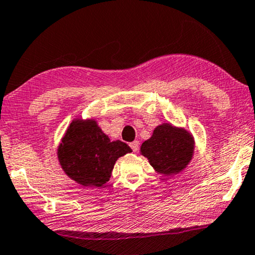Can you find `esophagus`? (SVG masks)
Returning a JSON list of instances; mask_svg holds the SVG:
<instances>
[{"label": "esophagus", "instance_id": "esophagus-1", "mask_svg": "<svg viewBox=\"0 0 255 255\" xmlns=\"http://www.w3.org/2000/svg\"><path fill=\"white\" fill-rule=\"evenodd\" d=\"M138 141H133V142L129 143V147L131 148V150L133 151H137L138 150Z\"/></svg>", "mask_w": 255, "mask_h": 255}]
</instances>
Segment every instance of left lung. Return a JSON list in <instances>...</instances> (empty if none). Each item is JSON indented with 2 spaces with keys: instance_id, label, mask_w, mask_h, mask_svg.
Returning a JSON list of instances; mask_svg holds the SVG:
<instances>
[{
  "instance_id": "1",
  "label": "left lung",
  "mask_w": 255,
  "mask_h": 255,
  "mask_svg": "<svg viewBox=\"0 0 255 255\" xmlns=\"http://www.w3.org/2000/svg\"><path fill=\"white\" fill-rule=\"evenodd\" d=\"M194 148V137L188 130L172 124H161L141 144L140 154L147 157L155 172L169 176L189 165Z\"/></svg>"
}]
</instances>
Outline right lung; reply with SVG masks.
<instances>
[{"mask_svg":"<svg viewBox=\"0 0 255 255\" xmlns=\"http://www.w3.org/2000/svg\"><path fill=\"white\" fill-rule=\"evenodd\" d=\"M127 143L111 141L95 119L76 118L67 128L57 147L63 172L85 187H101L109 181L119 157L130 153Z\"/></svg>","mask_w":255,"mask_h":255,"instance_id":"1","label":"right lung"}]
</instances>
